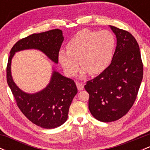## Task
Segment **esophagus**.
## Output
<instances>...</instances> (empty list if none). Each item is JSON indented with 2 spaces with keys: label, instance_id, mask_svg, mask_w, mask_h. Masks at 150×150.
<instances>
[{
  "label": "esophagus",
  "instance_id": "34e87169",
  "mask_svg": "<svg viewBox=\"0 0 150 150\" xmlns=\"http://www.w3.org/2000/svg\"><path fill=\"white\" fill-rule=\"evenodd\" d=\"M76 85L78 90H82L84 89V84L82 82H77Z\"/></svg>",
  "mask_w": 150,
  "mask_h": 150
}]
</instances>
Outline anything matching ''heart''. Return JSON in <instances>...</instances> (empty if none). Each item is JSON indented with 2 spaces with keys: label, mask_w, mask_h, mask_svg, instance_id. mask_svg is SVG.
Listing matches in <instances>:
<instances>
[{
  "label": "heart",
  "mask_w": 150,
  "mask_h": 150,
  "mask_svg": "<svg viewBox=\"0 0 150 150\" xmlns=\"http://www.w3.org/2000/svg\"><path fill=\"white\" fill-rule=\"evenodd\" d=\"M116 46V39L112 32L82 30L68 42L67 51L58 53V61L68 77L76 75L80 68L78 60L82 66L81 77L89 73L97 75L111 64Z\"/></svg>",
  "instance_id": "heart-1"
}]
</instances>
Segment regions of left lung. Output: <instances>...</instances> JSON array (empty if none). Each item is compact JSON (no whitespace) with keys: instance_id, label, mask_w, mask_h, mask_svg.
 <instances>
[{"instance_id":"obj_1","label":"left lung","mask_w":150,"mask_h":150,"mask_svg":"<svg viewBox=\"0 0 150 150\" xmlns=\"http://www.w3.org/2000/svg\"><path fill=\"white\" fill-rule=\"evenodd\" d=\"M117 45L106 70L87 81L89 109L96 119L112 122L124 116L135 102L143 76L140 48L128 31L110 26Z\"/></svg>"}]
</instances>
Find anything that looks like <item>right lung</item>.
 Segmentation results:
<instances>
[{
    "label": "right lung",
    "instance_id": "1",
    "mask_svg": "<svg viewBox=\"0 0 150 150\" xmlns=\"http://www.w3.org/2000/svg\"><path fill=\"white\" fill-rule=\"evenodd\" d=\"M63 41V33L58 29L31 34L19 40L13 46L7 65V82L18 108L34 124L46 129L57 128L68 119L70 106L77 93L75 82L54 70L45 89L36 94H27L19 89L13 82L10 72L11 60L15 52L35 49L42 51L51 61L58 63Z\"/></svg>",
    "mask_w": 150,
    "mask_h": 150
}]
</instances>
